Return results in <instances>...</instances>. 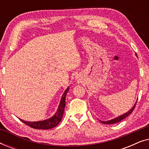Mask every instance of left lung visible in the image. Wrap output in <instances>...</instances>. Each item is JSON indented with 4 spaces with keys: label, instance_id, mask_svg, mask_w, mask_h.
Masks as SVG:
<instances>
[{
    "label": "left lung",
    "instance_id": "obj_1",
    "mask_svg": "<svg viewBox=\"0 0 149 149\" xmlns=\"http://www.w3.org/2000/svg\"><path fill=\"white\" fill-rule=\"evenodd\" d=\"M136 56H137V55L136 54ZM137 57H138V56H137ZM136 103H137V101H136V103L134 104V105L133 106V107H132V109L130 110V111H128L127 112V113H124V114H123V115H121L119 116V117L115 118V119H111V120H109V121H101V120H100V121L102 123H104V124H109V125H110V124H114V123H118V122L122 121V120L124 119H125V118L127 117V116H129V115H130V114H131V113H132V112H133L134 109H135V107H136Z\"/></svg>",
    "mask_w": 149,
    "mask_h": 149
}]
</instances>
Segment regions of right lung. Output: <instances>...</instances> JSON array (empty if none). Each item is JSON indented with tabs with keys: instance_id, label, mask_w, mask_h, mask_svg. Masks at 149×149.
<instances>
[{
	"instance_id": "right-lung-1",
	"label": "right lung",
	"mask_w": 149,
	"mask_h": 149,
	"mask_svg": "<svg viewBox=\"0 0 149 149\" xmlns=\"http://www.w3.org/2000/svg\"><path fill=\"white\" fill-rule=\"evenodd\" d=\"M69 91V87L67 88L63 93L62 97H61V100L60 104L58 106V110L54 114V116L52 117L49 118L47 119L43 120V121H24L21 119H19L20 121L23 122L26 125L30 126L34 129L37 130H49L52 129L60 123V122L62 120L64 113V108L66 106V96L67 93Z\"/></svg>"
}]
</instances>
